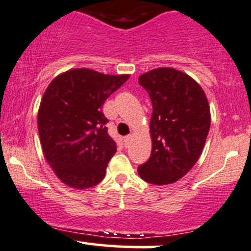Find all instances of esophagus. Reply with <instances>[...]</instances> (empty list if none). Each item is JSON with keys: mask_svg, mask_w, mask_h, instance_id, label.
I'll return each instance as SVG.
<instances>
[{"mask_svg": "<svg viewBox=\"0 0 251 251\" xmlns=\"http://www.w3.org/2000/svg\"><path fill=\"white\" fill-rule=\"evenodd\" d=\"M130 140H131V136H130V135L126 136V137H125V144H126V145H129V142H130Z\"/></svg>", "mask_w": 251, "mask_h": 251, "instance_id": "1", "label": "esophagus"}]
</instances>
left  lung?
<instances>
[{"instance_id":"obj_1","label":"left lung","mask_w":251,"mask_h":251,"mask_svg":"<svg viewBox=\"0 0 251 251\" xmlns=\"http://www.w3.org/2000/svg\"><path fill=\"white\" fill-rule=\"evenodd\" d=\"M139 83L150 94L153 112L152 153L137 172L152 184H171L200 158L211 126L208 100L193 77L170 67L144 73Z\"/></svg>"}]
</instances>
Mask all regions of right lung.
I'll use <instances>...</instances> for the list:
<instances>
[{"instance_id": "obj_1", "label": "right lung", "mask_w": 251, "mask_h": 251, "mask_svg": "<svg viewBox=\"0 0 251 251\" xmlns=\"http://www.w3.org/2000/svg\"><path fill=\"white\" fill-rule=\"evenodd\" d=\"M129 79L75 68L57 75L40 100L38 131L45 160L62 183L85 190L103 180L116 153L104 101Z\"/></svg>"}]
</instances>
